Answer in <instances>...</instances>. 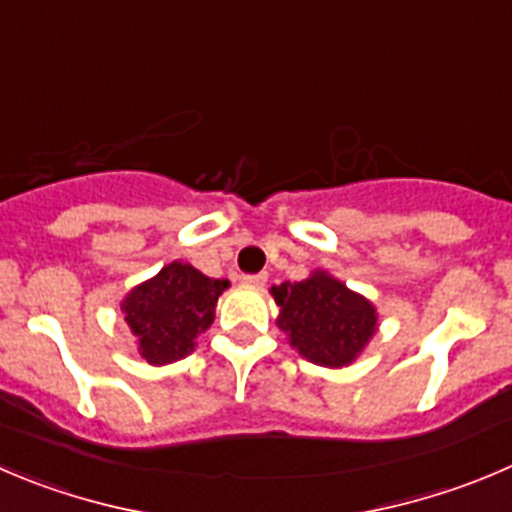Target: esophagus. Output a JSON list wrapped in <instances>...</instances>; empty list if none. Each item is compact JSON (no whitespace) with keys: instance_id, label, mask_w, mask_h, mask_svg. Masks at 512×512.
Returning <instances> with one entry per match:
<instances>
[{"instance_id":"esophagus-1","label":"esophagus","mask_w":512,"mask_h":512,"mask_svg":"<svg viewBox=\"0 0 512 512\" xmlns=\"http://www.w3.org/2000/svg\"><path fill=\"white\" fill-rule=\"evenodd\" d=\"M241 281H243V284H248V286H264L266 284V274H246Z\"/></svg>"}]
</instances>
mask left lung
<instances>
[{"mask_svg":"<svg viewBox=\"0 0 512 512\" xmlns=\"http://www.w3.org/2000/svg\"><path fill=\"white\" fill-rule=\"evenodd\" d=\"M271 294L281 306L279 326L291 347L321 367L352 362L377 329L374 306L324 271L294 284L284 281Z\"/></svg>","mask_w":512,"mask_h":512,"instance_id":"1","label":"left lung"}]
</instances>
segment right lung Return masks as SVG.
I'll use <instances>...</instances> for the list:
<instances>
[{
	"label": "right lung",
	"instance_id": "obj_1",
	"mask_svg": "<svg viewBox=\"0 0 512 512\" xmlns=\"http://www.w3.org/2000/svg\"><path fill=\"white\" fill-rule=\"evenodd\" d=\"M226 279H208L191 264L173 261L155 279L130 291L125 321L150 364H168L193 352V339L213 324V309Z\"/></svg>",
	"mask_w": 512,
	"mask_h": 512
}]
</instances>
